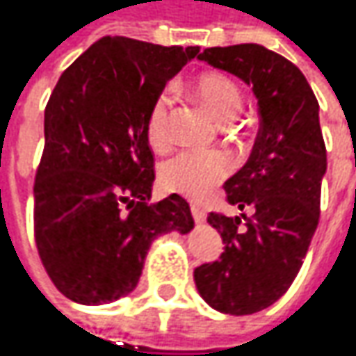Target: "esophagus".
<instances>
[{
  "label": "esophagus",
  "mask_w": 356,
  "mask_h": 356,
  "mask_svg": "<svg viewBox=\"0 0 356 356\" xmlns=\"http://www.w3.org/2000/svg\"><path fill=\"white\" fill-rule=\"evenodd\" d=\"M190 210H192V216H194V220L198 224H202L206 220V210L202 206L198 204H192L190 206Z\"/></svg>",
  "instance_id": "34e87169"
}]
</instances>
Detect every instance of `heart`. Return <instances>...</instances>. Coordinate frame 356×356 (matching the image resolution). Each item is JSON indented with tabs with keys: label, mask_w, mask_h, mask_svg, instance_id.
<instances>
[{
	"label": "heart",
	"mask_w": 356,
	"mask_h": 356,
	"mask_svg": "<svg viewBox=\"0 0 356 356\" xmlns=\"http://www.w3.org/2000/svg\"><path fill=\"white\" fill-rule=\"evenodd\" d=\"M192 92L220 122H230L238 116L242 108V94L238 86L228 76L218 72L202 74L192 83ZM170 108L172 99L168 94H160L154 99L148 112V142L156 150H164L172 142ZM228 172L230 158L222 152L186 150L170 158L162 166L160 178L164 188L170 192L182 194L192 200H204L228 176Z\"/></svg>",
	"instance_id": "b5f03b06"
}]
</instances>
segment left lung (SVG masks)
I'll return each instance as SVG.
<instances>
[{"mask_svg": "<svg viewBox=\"0 0 356 356\" xmlns=\"http://www.w3.org/2000/svg\"><path fill=\"white\" fill-rule=\"evenodd\" d=\"M198 60L236 76L258 99L252 152L224 184L240 214H208L224 252L194 270L196 289L214 311L242 316L275 305L298 275L318 226L327 148L318 102L293 62L258 44L208 47ZM244 209L253 210L252 219Z\"/></svg>", "mask_w": 356, "mask_h": 356, "instance_id": "8db88e82", "label": "left lung"}]
</instances>
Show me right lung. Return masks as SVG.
<instances>
[{
    "label": "right lung",
    "instance_id": "obj_1",
    "mask_svg": "<svg viewBox=\"0 0 356 356\" xmlns=\"http://www.w3.org/2000/svg\"><path fill=\"white\" fill-rule=\"evenodd\" d=\"M200 47L102 38L58 80L44 114V154L33 186L35 244L56 289L106 305L136 289L148 248L188 234V202L148 204L154 156L148 112Z\"/></svg>",
    "mask_w": 356,
    "mask_h": 356
}]
</instances>
